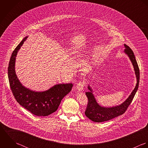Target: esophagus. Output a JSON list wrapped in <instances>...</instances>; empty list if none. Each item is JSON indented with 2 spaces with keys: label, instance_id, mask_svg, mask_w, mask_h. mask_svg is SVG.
<instances>
[{
  "label": "esophagus",
  "instance_id": "34e87169",
  "mask_svg": "<svg viewBox=\"0 0 148 148\" xmlns=\"http://www.w3.org/2000/svg\"><path fill=\"white\" fill-rule=\"evenodd\" d=\"M85 82H79V84H78L77 85V90H78L79 91H83L84 86H85Z\"/></svg>",
  "mask_w": 148,
  "mask_h": 148
}]
</instances>
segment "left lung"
Instances as JSON below:
<instances>
[{
	"label": "left lung",
	"mask_w": 148,
	"mask_h": 148,
	"mask_svg": "<svg viewBox=\"0 0 148 148\" xmlns=\"http://www.w3.org/2000/svg\"><path fill=\"white\" fill-rule=\"evenodd\" d=\"M124 46L125 48L124 50V53L129 58L134 70L137 79L136 85L128 98L123 102L117 106L109 108L102 106L98 103L95 98L94 95L93 94L92 89H91L90 85H88V89H89V91L86 92V95L88 98V103L85 113L86 116L93 122H105L123 114L132 102V100L138 90L140 81V70L138 66L132 49L125 44H124Z\"/></svg>",
	"instance_id": "left-lung-1"
}]
</instances>
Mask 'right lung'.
Segmentation results:
<instances>
[{
  "label": "right lung",
  "instance_id": "add662e5",
  "mask_svg": "<svg viewBox=\"0 0 148 148\" xmlns=\"http://www.w3.org/2000/svg\"><path fill=\"white\" fill-rule=\"evenodd\" d=\"M28 36L21 42L13 51L8 67L9 83L16 101L32 114L37 116H47L58 108L62 99L70 92L72 84H57L43 91H36L24 86L16 74L15 60L18 51Z\"/></svg>",
  "mask_w": 148,
  "mask_h": 148
}]
</instances>
